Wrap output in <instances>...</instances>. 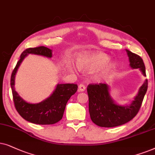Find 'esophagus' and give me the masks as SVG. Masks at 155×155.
<instances>
[{
    "label": "esophagus",
    "instance_id": "1",
    "mask_svg": "<svg viewBox=\"0 0 155 155\" xmlns=\"http://www.w3.org/2000/svg\"><path fill=\"white\" fill-rule=\"evenodd\" d=\"M85 89H86V86H84L83 84H79V91H81V92L84 91H85Z\"/></svg>",
    "mask_w": 155,
    "mask_h": 155
}]
</instances>
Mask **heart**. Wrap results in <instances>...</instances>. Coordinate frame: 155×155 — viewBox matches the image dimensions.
Wrapping results in <instances>:
<instances>
[{
    "instance_id": "obj_1",
    "label": "heart",
    "mask_w": 155,
    "mask_h": 155,
    "mask_svg": "<svg viewBox=\"0 0 155 155\" xmlns=\"http://www.w3.org/2000/svg\"><path fill=\"white\" fill-rule=\"evenodd\" d=\"M108 60V56L104 53H86L78 57L76 65L82 71H91L100 67L96 73V77L101 79L110 74L114 68L113 62Z\"/></svg>"
}]
</instances>
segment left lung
Segmentation results:
<instances>
[{"mask_svg":"<svg viewBox=\"0 0 155 155\" xmlns=\"http://www.w3.org/2000/svg\"><path fill=\"white\" fill-rule=\"evenodd\" d=\"M126 51L131 68L140 69L142 74L146 76L145 64L142 59L128 49H126ZM147 86L148 82L146 79L131 104L129 106H120L111 98L107 84H89L87 87L88 110L93 123L100 127H113L130 121L139 112L147 92Z\"/></svg>","mask_w":155,"mask_h":155,"instance_id":"8db88e82","label":"left lung"}]
</instances>
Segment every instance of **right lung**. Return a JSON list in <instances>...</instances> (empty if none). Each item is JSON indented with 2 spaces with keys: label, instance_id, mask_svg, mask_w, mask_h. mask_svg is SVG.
<instances>
[{
  "label": "right lung",
  "instance_id": "obj_1",
  "mask_svg": "<svg viewBox=\"0 0 155 155\" xmlns=\"http://www.w3.org/2000/svg\"><path fill=\"white\" fill-rule=\"evenodd\" d=\"M29 54L41 55L48 58L52 57L51 49L44 46L28 48L22 51L20 59L12 72L10 78V86L15 109L20 116L28 122L39 125L54 124L62 118L66 105L72 95L76 92L78 86L74 84H57L52 94L43 101L39 104L26 102L15 91L14 85L18 67L25 57Z\"/></svg>",
  "mask_w": 155,
  "mask_h": 155
}]
</instances>
